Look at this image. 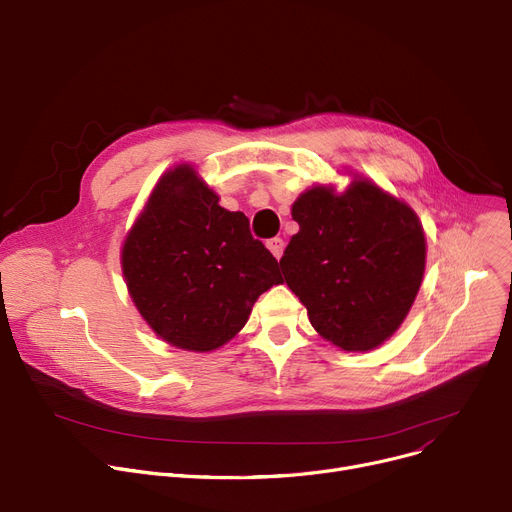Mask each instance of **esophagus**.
<instances>
[{
    "label": "esophagus",
    "instance_id": "1",
    "mask_svg": "<svg viewBox=\"0 0 512 512\" xmlns=\"http://www.w3.org/2000/svg\"><path fill=\"white\" fill-rule=\"evenodd\" d=\"M266 248L270 250V254H273L277 260L283 256V250H285V242L281 237H273V239H268L266 242Z\"/></svg>",
    "mask_w": 512,
    "mask_h": 512
}]
</instances>
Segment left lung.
<instances>
[{
	"label": "left lung",
	"mask_w": 512,
	"mask_h": 512,
	"mask_svg": "<svg viewBox=\"0 0 512 512\" xmlns=\"http://www.w3.org/2000/svg\"><path fill=\"white\" fill-rule=\"evenodd\" d=\"M291 215L299 231L279 264L312 326L345 351L384 343L424 279L426 237L417 215L366 179L341 196L312 188Z\"/></svg>",
	"instance_id": "obj_1"
}]
</instances>
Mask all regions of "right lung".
<instances>
[{
  "mask_svg": "<svg viewBox=\"0 0 512 512\" xmlns=\"http://www.w3.org/2000/svg\"><path fill=\"white\" fill-rule=\"evenodd\" d=\"M122 268L138 312L159 337L213 351L281 283L279 262L188 165L165 173L126 237Z\"/></svg>",
  "mask_w": 512,
  "mask_h": 512,
  "instance_id": "right-lung-1",
  "label": "right lung"
}]
</instances>
